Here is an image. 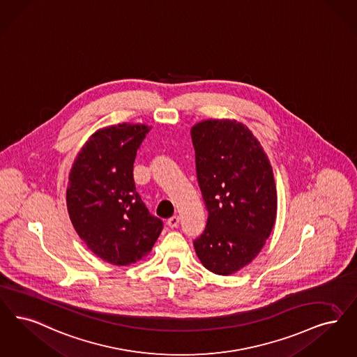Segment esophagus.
<instances>
[{
	"label": "esophagus",
	"instance_id": "esophagus-1",
	"mask_svg": "<svg viewBox=\"0 0 357 357\" xmlns=\"http://www.w3.org/2000/svg\"><path fill=\"white\" fill-rule=\"evenodd\" d=\"M167 225H169V227H172V229L178 227V225H179V216H178V215L172 216V218L167 220Z\"/></svg>",
	"mask_w": 357,
	"mask_h": 357
}]
</instances>
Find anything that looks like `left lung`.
Here are the masks:
<instances>
[{
	"instance_id": "1",
	"label": "left lung",
	"mask_w": 357,
	"mask_h": 357,
	"mask_svg": "<svg viewBox=\"0 0 357 357\" xmlns=\"http://www.w3.org/2000/svg\"><path fill=\"white\" fill-rule=\"evenodd\" d=\"M191 138L208 211L194 248L208 271L227 276L257 257L273 229L278 195L271 163L251 130L235 119L202 121Z\"/></svg>"
}]
</instances>
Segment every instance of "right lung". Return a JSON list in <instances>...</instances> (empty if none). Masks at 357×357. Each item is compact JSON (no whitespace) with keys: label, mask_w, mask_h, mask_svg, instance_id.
<instances>
[{"label":"right lung","mask_w":357,"mask_h":357,"mask_svg":"<svg viewBox=\"0 0 357 357\" xmlns=\"http://www.w3.org/2000/svg\"><path fill=\"white\" fill-rule=\"evenodd\" d=\"M142 123L97 130L73 163L66 204L87 248L114 266L146 257L163 229L135 191L134 160L146 134Z\"/></svg>","instance_id":"add662e5"}]
</instances>
